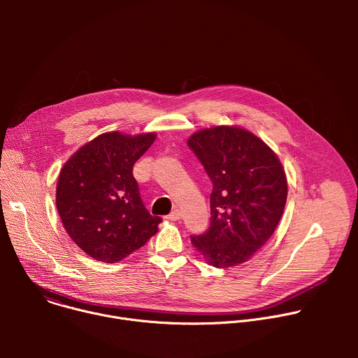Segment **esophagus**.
Returning <instances> with one entry per match:
<instances>
[{
    "mask_svg": "<svg viewBox=\"0 0 358 358\" xmlns=\"http://www.w3.org/2000/svg\"><path fill=\"white\" fill-rule=\"evenodd\" d=\"M166 218L170 220V221H178L181 218V211L180 210H173Z\"/></svg>",
    "mask_w": 358,
    "mask_h": 358,
    "instance_id": "obj_1",
    "label": "esophagus"
}]
</instances>
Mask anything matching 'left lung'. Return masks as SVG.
I'll use <instances>...</instances> for the list:
<instances>
[{
	"mask_svg": "<svg viewBox=\"0 0 358 358\" xmlns=\"http://www.w3.org/2000/svg\"><path fill=\"white\" fill-rule=\"evenodd\" d=\"M188 147L213 181L210 227L191 242L215 268L243 264L282 218L287 196L282 164L259 137L239 127L199 130Z\"/></svg>",
	"mask_w": 358,
	"mask_h": 358,
	"instance_id": "1",
	"label": "left lung"
}]
</instances>
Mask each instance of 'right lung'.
Instances as JSON below:
<instances>
[{
	"label": "right lung",
	"instance_id": "add662e5",
	"mask_svg": "<svg viewBox=\"0 0 358 358\" xmlns=\"http://www.w3.org/2000/svg\"><path fill=\"white\" fill-rule=\"evenodd\" d=\"M156 134H100L66 162L57 187V208L72 241L96 261L115 264L157 232L133 177L134 163Z\"/></svg>",
	"mask_w": 358,
	"mask_h": 358
}]
</instances>
